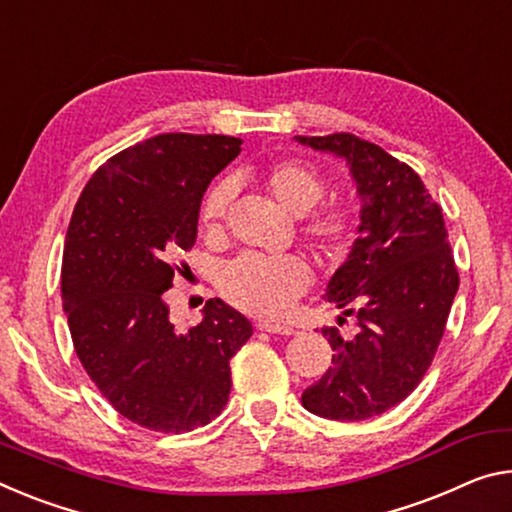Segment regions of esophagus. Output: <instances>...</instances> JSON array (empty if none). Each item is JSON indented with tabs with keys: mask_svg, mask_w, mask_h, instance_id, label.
Returning a JSON list of instances; mask_svg holds the SVG:
<instances>
[{
	"mask_svg": "<svg viewBox=\"0 0 512 512\" xmlns=\"http://www.w3.org/2000/svg\"><path fill=\"white\" fill-rule=\"evenodd\" d=\"M257 328H259V330H264V332H269V335H285V337H289V335H296V330H294V328H289V326H280V323H269V321H259V323H257Z\"/></svg>",
	"mask_w": 512,
	"mask_h": 512,
	"instance_id": "esophagus-1",
	"label": "esophagus"
}]
</instances>
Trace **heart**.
<instances>
[{
    "instance_id": "b5f03b06",
    "label": "heart",
    "mask_w": 512,
    "mask_h": 512,
    "mask_svg": "<svg viewBox=\"0 0 512 512\" xmlns=\"http://www.w3.org/2000/svg\"><path fill=\"white\" fill-rule=\"evenodd\" d=\"M264 184L275 202L296 216L311 212L328 193V182L319 170L296 159L271 164L264 170ZM232 196V182L221 180L209 186L200 205V223L207 230L221 227ZM355 230H358V218L344 202H328L300 221V237L323 264L344 257L355 239ZM307 285L310 275L296 257L241 255L218 273V289L234 307L266 319L285 314L305 294Z\"/></svg>"
}]
</instances>
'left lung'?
<instances>
[{
	"mask_svg": "<svg viewBox=\"0 0 512 512\" xmlns=\"http://www.w3.org/2000/svg\"><path fill=\"white\" fill-rule=\"evenodd\" d=\"M351 166L362 198L360 237L332 275L328 298L353 316L355 335L323 328L332 367L303 392L314 415L360 421L383 415L415 389L442 342L458 291L442 207L405 161L348 132L296 136Z\"/></svg>",
	"mask_w": 512,
	"mask_h": 512,
	"instance_id": "1",
	"label": "left lung"
}]
</instances>
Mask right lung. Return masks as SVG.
<instances>
[{"label": "right lung", "instance_id": "right-lung-1", "mask_svg": "<svg viewBox=\"0 0 512 512\" xmlns=\"http://www.w3.org/2000/svg\"><path fill=\"white\" fill-rule=\"evenodd\" d=\"M239 152L234 136H152L104 161L70 218L61 300L72 346L111 408L148 431L186 433L221 415L230 360L253 335L221 298L177 335L164 296L196 243L209 182Z\"/></svg>", "mask_w": 512, "mask_h": 512}]
</instances>
